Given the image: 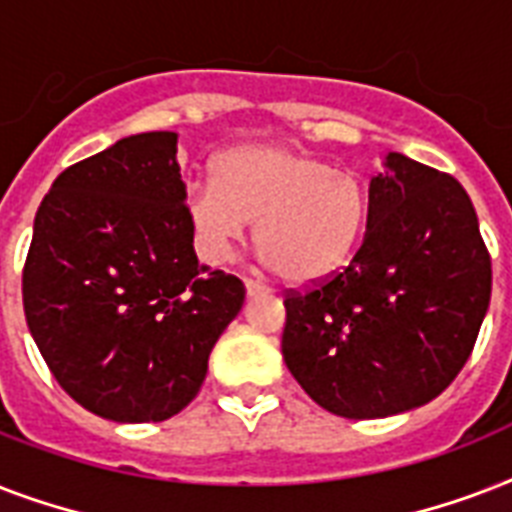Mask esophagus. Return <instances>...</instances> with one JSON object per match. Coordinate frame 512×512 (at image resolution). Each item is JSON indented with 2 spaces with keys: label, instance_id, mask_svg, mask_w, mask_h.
<instances>
[{
  "label": "esophagus",
  "instance_id": "34e87169",
  "mask_svg": "<svg viewBox=\"0 0 512 512\" xmlns=\"http://www.w3.org/2000/svg\"><path fill=\"white\" fill-rule=\"evenodd\" d=\"M244 287H247L249 297L268 295V287H265V284H260V281H255V279H244Z\"/></svg>",
  "mask_w": 512,
  "mask_h": 512
}]
</instances>
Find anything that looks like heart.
<instances>
[{
    "label": "heart",
    "instance_id": "b5f03b06",
    "mask_svg": "<svg viewBox=\"0 0 512 512\" xmlns=\"http://www.w3.org/2000/svg\"><path fill=\"white\" fill-rule=\"evenodd\" d=\"M366 212L358 172L284 146L233 148L215 162V183L188 193V217L209 255L231 257L244 223H255V249L289 284L337 271L364 233Z\"/></svg>",
    "mask_w": 512,
    "mask_h": 512
}]
</instances>
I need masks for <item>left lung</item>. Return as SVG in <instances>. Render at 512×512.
I'll return each mask as SVG.
<instances>
[{
	"instance_id": "1",
	"label": "left lung",
	"mask_w": 512,
	"mask_h": 512,
	"mask_svg": "<svg viewBox=\"0 0 512 512\" xmlns=\"http://www.w3.org/2000/svg\"><path fill=\"white\" fill-rule=\"evenodd\" d=\"M489 297L492 257L468 191L449 172L388 154L353 260L284 292L281 353L327 412L388 417L452 385Z\"/></svg>"
}]
</instances>
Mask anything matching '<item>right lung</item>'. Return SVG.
<instances>
[{
  "mask_svg": "<svg viewBox=\"0 0 512 512\" xmlns=\"http://www.w3.org/2000/svg\"><path fill=\"white\" fill-rule=\"evenodd\" d=\"M244 295L241 279L196 260L175 132L71 164L39 204L23 311L52 377L98 417L183 412Z\"/></svg>",
  "mask_w": 512,
  "mask_h": 512,
  "instance_id": "add662e5",
  "label": "right lung"
}]
</instances>
